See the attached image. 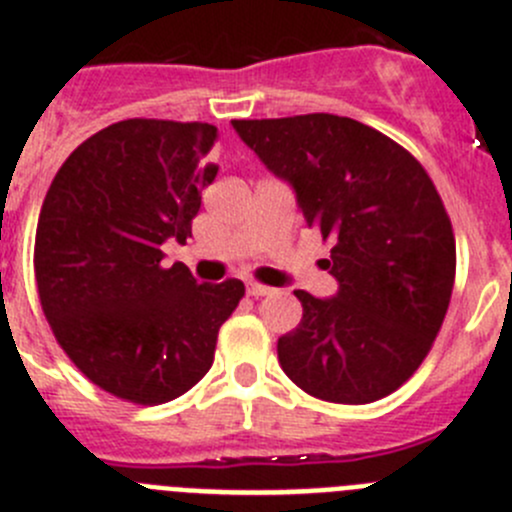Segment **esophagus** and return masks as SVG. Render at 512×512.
Returning a JSON list of instances; mask_svg holds the SVG:
<instances>
[{
    "label": "esophagus",
    "instance_id": "1",
    "mask_svg": "<svg viewBox=\"0 0 512 512\" xmlns=\"http://www.w3.org/2000/svg\"><path fill=\"white\" fill-rule=\"evenodd\" d=\"M246 292H248V297H266V294H271L274 289L264 287V284H256V281H248Z\"/></svg>",
    "mask_w": 512,
    "mask_h": 512
}]
</instances>
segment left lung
I'll list each match as a JSON object with an SVG mask.
<instances>
[{
	"label": "left lung",
	"mask_w": 512,
	"mask_h": 512,
	"mask_svg": "<svg viewBox=\"0 0 512 512\" xmlns=\"http://www.w3.org/2000/svg\"><path fill=\"white\" fill-rule=\"evenodd\" d=\"M231 124L332 241L337 294L294 292L304 312L279 337L281 370L322 401L388 396L426 358L452 299L457 248L437 187L406 149L348 116Z\"/></svg>",
	"instance_id": "1"
}]
</instances>
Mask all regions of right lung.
I'll list each match as a JSON object with an SVG mask.
<instances>
[{
    "instance_id": "right-lung-1",
    "label": "right lung",
    "mask_w": 512,
    "mask_h": 512,
    "mask_svg": "<svg viewBox=\"0 0 512 512\" xmlns=\"http://www.w3.org/2000/svg\"><path fill=\"white\" fill-rule=\"evenodd\" d=\"M200 121L126 119L88 137L50 185L35 279L55 340L88 381L142 406L190 391L213 365L243 281L200 284L162 246L185 243L218 175Z\"/></svg>"
}]
</instances>
